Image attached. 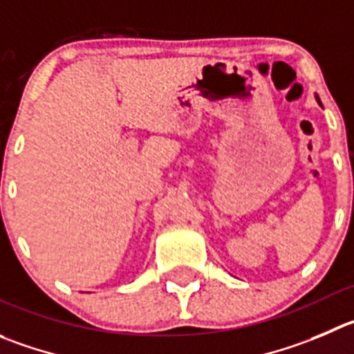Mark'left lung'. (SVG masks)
Masks as SVG:
<instances>
[{
  "mask_svg": "<svg viewBox=\"0 0 354 354\" xmlns=\"http://www.w3.org/2000/svg\"><path fill=\"white\" fill-rule=\"evenodd\" d=\"M318 102H319V99H318Z\"/></svg>",
  "mask_w": 354,
  "mask_h": 354,
  "instance_id": "1",
  "label": "left lung"
}]
</instances>
